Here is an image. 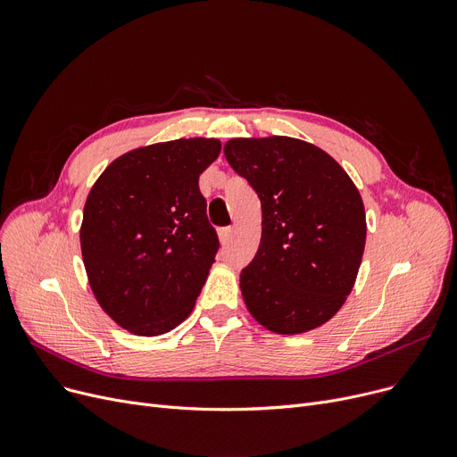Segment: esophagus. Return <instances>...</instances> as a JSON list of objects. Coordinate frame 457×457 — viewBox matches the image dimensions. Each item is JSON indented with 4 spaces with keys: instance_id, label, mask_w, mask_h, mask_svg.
Returning a JSON list of instances; mask_svg holds the SVG:
<instances>
[{
    "instance_id": "esophagus-1",
    "label": "esophagus",
    "mask_w": 457,
    "mask_h": 457,
    "mask_svg": "<svg viewBox=\"0 0 457 457\" xmlns=\"http://www.w3.org/2000/svg\"><path fill=\"white\" fill-rule=\"evenodd\" d=\"M231 233H233V228H220L219 229V237H220V243L226 245L229 238H231Z\"/></svg>"
}]
</instances>
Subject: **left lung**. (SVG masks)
Wrapping results in <instances>:
<instances>
[{
	"instance_id": "obj_1",
	"label": "left lung",
	"mask_w": 457,
	"mask_h": 457,
	"mask_svg": "<svg viewBox=\"0 0 457 457\" xmlns=\"http://www.w3.org/2000/svg\"><path fill=\"white\" fill-rule=\"evenodd\" d=\"M224 155L261 200L259 250L241 272L252 317L283 335L322 326L361 265V195L337 161L298 138H233Z\"/></svg>"
}]
</instances>
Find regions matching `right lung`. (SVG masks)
Listing matches in <instances>:
<instances>
[{"instance_id":"obj_1","label":"right lung","mask_w":457,"mask_h":457,"mask_svg":"<svg viewBox=\"0 0 457 457\" xmlns=\"http://www.w3.org/2000/svg\"><path fill=\"white\" fill-rule=\"evenodd\" d=\"M216 138H179L133 150L94 183L81 252L92 293L131 333L154 337L188 315L219 252L200 174L219 157Z\"/></svg>"}]
</instances>
